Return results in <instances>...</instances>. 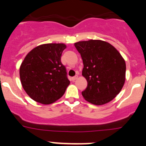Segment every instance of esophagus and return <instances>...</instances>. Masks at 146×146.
<instances>
[{
  "label": "esophagus",
  "instance_id": "1",
  "mask_svg": "<svg viewBox=\"0 0 146 146\" xmlns=\"http://www.w3.org/2000/svg\"><path fill=\"white\" fill-rule=\"evenodd\" d=\"M77 77H78V76L77 75H75L74 76V77H73L72 78V81H74V80H76L77 79Z\"/></svg>",
  "mask_w": 146,
  "mask_h": 146
}]
</instances>
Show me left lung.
<instances>
[{
    "label": "left lung",
    "mask_w": 146,
    "mask_h": 146,
    "mask_svg": "<svg viewBox=\"0 0 146 146\" xmlns=\"http://www.w3.org/2000/svg\"><path fill=\"white\" fill-rule=\"evenodd\" d=\"M74 46L82 57V74L88 82L82 96L96 105L112 101L124 85V59L113 45L102 40L82 41Z\"/></svg>",
    "instance_id": "8db88e82"
}]
</instances>
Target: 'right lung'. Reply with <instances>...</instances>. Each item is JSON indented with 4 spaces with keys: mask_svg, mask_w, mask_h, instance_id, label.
<instances>
[{
    "mask_svg": "<svg viewBox=\"0 0 146 146\" xmlns=\"http://www.w3.org/2000/svg\"><path fill=\"white\" fill-rule=\"evenodd\" d=\"M64 44H44L28 53L20 68L22 86L33 100L44 104L57 101L70 83L60 61Z\"/></svg>",
    "mask_w": 146,
    "mask_h": 146,
    "instance_id": "obj_1",
    "label": "right lung"
}]
</instances>
